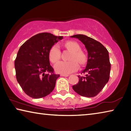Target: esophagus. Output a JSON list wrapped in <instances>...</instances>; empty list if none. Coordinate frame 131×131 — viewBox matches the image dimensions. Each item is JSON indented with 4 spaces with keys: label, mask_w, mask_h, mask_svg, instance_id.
Returning <instances> with one entry per match:
<instances>
[{
    "label": "esophagus",
    "mask_w": 131,
    "mask_h": 131,
    "mask_svg": "<svg viewBox=\"0 0 131 131\" xmlns=\"http://www.w3.org/2000/svg\"><path fill=\"white\" fill-rule=\"evenodd\" d=\"M61 76H64V77H68V76H69V75L68 74H61Z\"/></svg>",
    "instance_id": "1"
}]
</instances>
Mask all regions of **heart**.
Wrapping results in <instances>:
<instances>
[{
	"label": "heart",
	"instance_id": "b5f03b06",
	"mask_svg": "<svg viewBox=\"0 0 131 131\" xmlns=\"http://www.w3.org/2000/svg\"><path fill=\"white\" fill-rule=\"evenodd\" d=\"M65 47L68 50L72 51L69 62H59L55 65V71L58 73L62 74H68L74 72L79 69V65H83L87 61L85 55L80 50V46L76 42L73 41H68L65 44ZM49 59L52 63L57 62L61 58V51L59 46L55 44L50 50Z\"/></svg>",
	"mask_w": 131,
	"mask_h": 131
}]
</instances>
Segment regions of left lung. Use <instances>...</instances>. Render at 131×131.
Masks as SVG:
<instances>
[{"label":"left lung","instance_id":"8db88e82","mask_svg":"<svg viewBox=\"0 0 131 131\" xmlns=\"http://www.w3.org/2000/svg\"><path fill=\"white\" fill-rule=\"evenodd\" d=\"M71 37L78 39L88 51L87 66L82 71L83 76H78L79 83L72 86L81 96L91 97L100 92L110 77L111 64L107 50L100 42L84 35H75Z\"/></svg>","mask_w":131,"mask_h":131}]
</instances>
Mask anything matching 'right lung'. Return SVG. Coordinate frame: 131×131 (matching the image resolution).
I'll list each match as a JSON object with an SVG mask.
<instances>
[{
	"label": "right lung",
	"instance_id": "add662e5",
	"mask_svg": "<svg viewBox=\"0 0 131 131\" xmlns=\"http://www.w3.org/2000/svg\"><path fill=\"white\" fill-rule=\"evenodd\" d=\"M62 39L63 36L41 33L30 37L19 48L14 62L17 80L32 98L43 97L54 89L59 74L54 73L48 54L54 44Z\"/></svg>",
	"mask_w": 131,
	"mask_h": 131
}]
</instances>
